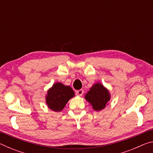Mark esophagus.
I'll list each match as a JSON object with an SVG mask.
<instances>
[{"mask_svg":"<svg viewBox=\"0 0 153 153\" xmlns=\"http://www.w3.org/2000/svg\"><path fill=\"white\" fill-rule=\"evenodd\" d=\"M76 95L77 96H79V97H81V96L83 95V94H84V90H77V91L76 92Z\"/></svg>","mask_w":153,"mask_h":153,"instance_id":"obj_1","label":"esophagus"}]
</instances>
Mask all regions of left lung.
<instances>
[{"mask_svg": "<svg viewBox=\"0 0 153 153\" xmlns=\"http://www.w3.org/2000/svg\"><path fill=\"white\" fill-rule=\"evenodd\" d=\"M85 98L90 102L95 111L103 109L106 107L107 102L110 100L108 90L99 83L94 84L90 88Z\"/></svg>", "mask_w": 153, "mask_h": 153, "instance_id": "1", "label": "left lung"}]
</instances>
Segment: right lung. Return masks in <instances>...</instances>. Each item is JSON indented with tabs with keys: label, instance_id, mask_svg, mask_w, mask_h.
Segmentation results:
<instances>
[{
	"label": "right lung",
	"instance_id": "1",
	"mask_svg": "<svg viewBox=\"0 0 153 153\" xmlns=\"http://www.w3.org/2000/svg\"><path fill=\"white\" fill-rule=\"evenodd\" d=\"M74 97V92L70 86H64L61 83H56L48 91L46 103L51 109L61 111L71 98Z\"/></svg>",
	"mask_w": 153,
	"mask_h": 153
}]
</instances>
